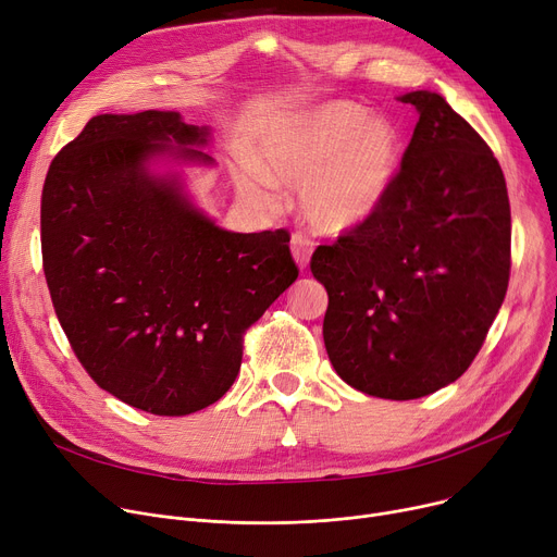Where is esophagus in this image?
<instances>
[{
    "label": "esophagus",
    "mask_w": 557,
    "mask_h": 557,
    "mask_svg": "<svg viewBox=\"0 0 557 557\" xmlns=\"http://www.w3.org/2000/svg\"><path fill=\"white\" fill-rule=\"evenodd\" d=\"M290 252H294V259L300 269L309 267V259L313 252V242L302 232L290 234Z\"/></svg>",
    "instance_id": "34e87169"
}]
</instances>
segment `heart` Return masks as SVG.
I'll use <instances>...</instances> for the list:
<instances>
[{
  "label": "heart",
  "instance_id": "obj_1",
  "mask_svg": "<svg viewBox=\"0 0 557 557\" xmlns=\"http://www.w3.org/2000/svg\"><path fill=\"white\" fill-rule=\"evenodd\" d=\"M399 133L382 114L352 101H330L273 128L259 164L242 187L259 202H275L277 185H300L309 225L341 234L366 223L384 202L399 169Z\"/></svg>",
  "mask_w": 557,
  "mask_h": 557
}]
</instances>
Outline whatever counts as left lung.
<instances>
[{"label":"left lung","instance_id":"1","mask_svg":"<svg viewBox=\"0 0 557 557\" xmlns=\"http://www.w3.org/2000/svg\"><path fill=\"white\" fill-rule=\"evenodd\" d=\"M420 120L379 210L311 257L327 288L336 374L418 399L470 368L510 277V202L490 146L437 92L397 97Z\"/></svg>","mask_w":557,"mask_h":557}]
</instances>
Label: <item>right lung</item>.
<instances>
[{
	"label": "right lung",
	"mask_w": 557,
	"mask_h": 557,
	"mask_svg": "<svg viewBox=\"0 0 557 557\" xmlns=\"http://www.w3.org/2000/svg\"><path fill=\"white\" fill-rule=\"evenodd\" d=\"M210 135L173 110L97 114L42 187L45 277L74 355L99 388L153 416L219 401L246 330L298 280L286 230H223L181 171H153L212 166Z\"/></svg>",
	"instance_id": "add662e5"
}]
</instances>
